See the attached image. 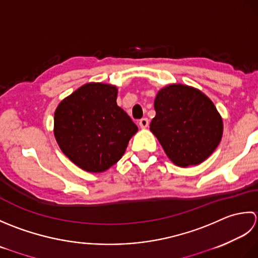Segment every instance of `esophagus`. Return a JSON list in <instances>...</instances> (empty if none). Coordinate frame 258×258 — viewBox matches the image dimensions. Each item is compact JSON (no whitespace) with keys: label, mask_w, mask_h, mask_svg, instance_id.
<instances>
[{"label":"esophagus","mask_w":258,"mask_h":258,"mask_svg":"<svg viewBox=\"0 0 258 258\" xmlns=\"http://www.w3.org/2000/svg\"><path fill=\"white\" fill-rule=\"evenodd\" d=\"M139 125L141 128H147L149 125V119L148 118H143L139 120Z\"/></svg>","instance_id":"obj_1"}]
</instances>
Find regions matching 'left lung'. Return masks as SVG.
Listing matches in <instances>:
<instances>
[{
	"instance_id": "1",
	"label": "left lung",
	"mask_w": 258,
	"mask_h": 258,
	"mask_svg": "<svg viewBox=\"0 0 258 258\" xmlns=\"http://www.w3.org/2000/svg\"><path fill=\"white\" fill-rule=\"evenodd\" d=\"M152 131L169 159L180 167L199 165L213 154L223 135V120L197 89L170 85L158 92Z\"/></svg>"
}]
</instances>
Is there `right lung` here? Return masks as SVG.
<instances>
[{"label": "right lung", "mask_w": 258, "mask_h": 258, "mask_svg": "<svg viewBox=\"0 0 258 258\" xmlns=\"http://www.w3.org/2000/svg\"><path fill=\"white\" fill-rule=\"evenodd\" d=\"M117 88L88 83L66 98L54 113V136L68 158L83 170L114 165L138 127L117 104Z\"/></svg>", "instance_id": "obj_1"}]
</instances>
